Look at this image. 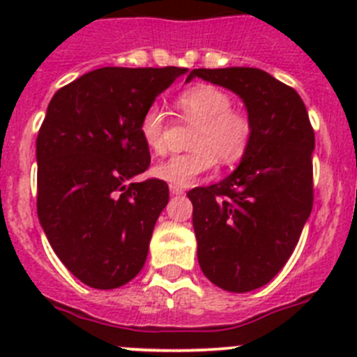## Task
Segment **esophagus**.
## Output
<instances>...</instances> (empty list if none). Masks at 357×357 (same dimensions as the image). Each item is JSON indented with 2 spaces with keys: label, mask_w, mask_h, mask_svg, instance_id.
I'll use <instances>...</instances> for the list:
<instances>
[{
  "label": "esophagus",
  "mask_w": 357,
  "mask_h": 357,
  "mask_svg": "<svg viewBox=\"0 0 357 357\" xmlns=\"http://www.w3.org/2000/svg\"><path fill=\"white\" fill-rule=\"evenodd\" d=\"M169 193H172L173 197H178V195H184V189L176 188V185H169Z\"/></svg>",
  "instance_id": "1"
}]
</instances>
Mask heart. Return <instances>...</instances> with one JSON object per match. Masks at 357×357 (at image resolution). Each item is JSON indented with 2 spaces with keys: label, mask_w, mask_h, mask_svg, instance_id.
Returning <instances> with one entry per match:
<instances>
[{
  "label": "heart",
  "mask_w": 357,
  "mask_h": 357,
  "mask_svg": "<svg viewBox=\"0 0 357 357\" xmlns=\"http://www.w3.org/2000/svg\"><path fill=\"white\" fill-rule=\"evenodd\" d=\"M182 118L195 123L188 153L169 157L153 166V175L176 188L195 184L204 173L222 164H234L245 155L252 137V123L243 110L232 109V98L214 85L198 84L176 98ZM139 134L153 153L166 151L168 123L159 105H150L141 116Z\"/></svg>",
  "instance_id": "heart-1"
}]
</instances>
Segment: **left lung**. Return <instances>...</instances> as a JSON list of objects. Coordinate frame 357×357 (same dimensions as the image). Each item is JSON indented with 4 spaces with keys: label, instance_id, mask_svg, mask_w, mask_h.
<instances>
[{
    "label": "left lung",
    "instance_id": "1",
    "mask_svg": "<svg viewBox=\"0 0 357 357\" xmlns=\"http://www.w3.org/2000/svg\"><path fill=\"white\" fill-rule=\"evenodd\" d=\"M197 77L238 94L252 123L238 168L188 193L202 272L247 293L282 270L313 209L314 132L298 93L263 69H193L185 82Z\"/></svg>",
    "mask_w": 357,
    "mask_h": 357
}]
</instances>
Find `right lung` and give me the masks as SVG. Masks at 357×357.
<instances>
[{
    "instance_id": "add662e5",
    "label": "right lung",
    "mask_w": 357,
    "mask_h": 357,
    "mask_svg": "<svg viewBox=\"0 0 357 357\" xmlns=\"http://www.w3.org/2000/svg\"><path fill=\"white\" fill-rule=\"evenodd\" d=\"M185 68H100L64 85L37 135V214L73 275L96 289L127 284L144 266L169 200L139 134L144 110Z\"/></svg>"
}]
</instances>
